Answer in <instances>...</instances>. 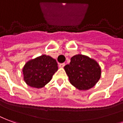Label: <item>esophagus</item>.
I'll return each mask as SVG.
<instances>
[{
    "label": "esophagus",
    "mask_w": 123,
    "mask_h": 123,
    "mask_svg": "<svg viewBox=\"0 0 123 123\" xmlns=\"http://www.w3.org/2000/svg\"><path fill=\"white\" fill-rule=\"evenodd\" d=\"M65 65V63H60V64H59V67H60V68H63Z\"/></svg>",
    "instance_id": "1"
}]
</instances>
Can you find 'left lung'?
I'll list each match as a JSON object with an SVG mask.
<instances>
[{"mask_svg": "<svg viewBox=\"0 0 123 123\" xmlns=\"http://www.w3.org/2000/svg\"><path fill=\"white\" fill-rule=\"evenodd\" d=\"M71 85L79 90L93 87L101 76V69L96 62L86 55H75L69 64L64 67Z\"/></svg>", "mask_w": 123, "mask_h": 123, "instance_id": "1", "label": "left lung"}]
</instances>
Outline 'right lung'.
Returning a JSON list of instances; mask_svg holds the SVG:
<instances>
[{
  "mask_svg": "<svg viewBox=\"0 0 123 123\" xmlns=\"http://www.w3.org/2000/svg\"><path fill=\"white\" fill-rule=\"evenodd\" d=\"M58 69L55 60L49 55H41L26 63L23 69L24 80L30 86L42 88L50 82Z\"/></svg>",
  "mask_w": 123,
  "mask_h": 123,
  "instance_id": "right-lung-1",
  "label": "right lung"
}]
</instances>
